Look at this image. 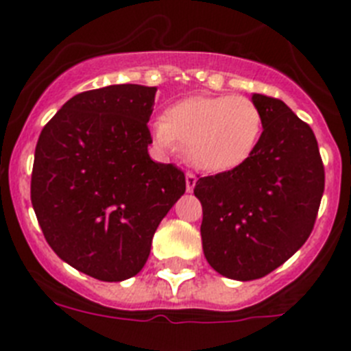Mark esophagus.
I'll return each mask as SVG.
<instances>
[{
    "mask_svg": "<svg viewBox=\"0 0 351 351\" xmlns=\"http://www.w3.org/2000/svg\"><path fill=\"white\" fill-rule=\"evenodd\" d=\"M195 184H197V176L193 172L186 173V190L193 191Z\"/></svg>",
    "mask_w": 351,
    "mask_h": 351,
    "instance_id": "obj_1",
    "label": "esophagus"
}]
</instances>
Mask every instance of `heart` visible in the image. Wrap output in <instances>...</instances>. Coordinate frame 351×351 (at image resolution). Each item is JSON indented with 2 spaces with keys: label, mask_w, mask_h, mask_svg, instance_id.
Wrapping results in <instances>:
<instances>
[{
  "label": "heart",
  "mask_w": 351,
  "mask_h": 351,
  "mask_svg": "<svg viewBox=\"0 0 351 351\" xmlns=\"http://www.w3.org/2000/svg\"><path fill=\"white\" fill-rule=\"evenodd\" d=\"M263 117L246 96H193L170 107L153 125L158 147L188 149V158L206 172H226L247 160L258 145Z\"/></svg>",
  "instance_id": "heart-1"
}]
</instances>
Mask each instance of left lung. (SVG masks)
Segmentation results:
<instances>
[{
	"mask_svg": "<svg viewBox=\"0 0 351 351\" xmlns=\"http://www.w3.org/2000/svg\"><path fill=\"white\" fill-rule=\"evenodd\" d=\"M263 117L258 145L239 167L200 178L202 246L210 267L251 281L287 262L315 226L325 169L308 123L278 98L253 95Z\"/></svg>",
	"mask_w": 351,
	"mask_h": 351,
	"instance_id": "obj_1",
	"label": "left lung"
}]
</instances>
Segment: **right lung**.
<instances>
[{"label": "right lung", "mask_w": 351, "mask_h": 351, "mask_svg": "<svg viewBox=\"0 0 351 351\" xmlns=\"http://www.w3.org/2000/svg\"><path fill=\"white\" fill-rule=\"evenodd\" d=\"M154 95L138 84L79 93L36 142L31 204L43 237L95 280L138 274L158 225L186 191L181 169L149 158Z\"/></svg>", "instance_id": "add662e5"}]
</instances>
